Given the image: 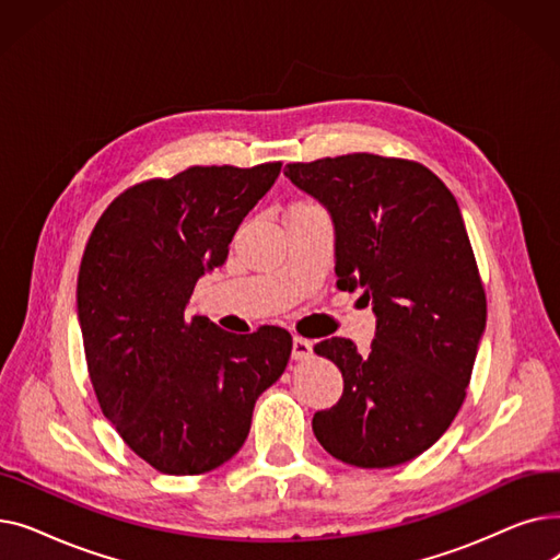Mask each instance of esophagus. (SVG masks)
Returning a JSON list of instances; mask_svg holds the SVG:
<instances>
[{
    "label": "esophagus",
    "mask_w": 560,
    "mask_h": 560,
    "mask_svg": "<svg viewBox=\"0 0 560 560\" xmlns=\"http://www.w3.org/2000/svg\"><path fill=\"white\" fill-rule=\"evenodd\" d=\"M311 354H313V342L295 336V340H292V359L306 361V359H311Z\"/></svg>",
    "instance_id": "esophagus-1"
}]
</instances>
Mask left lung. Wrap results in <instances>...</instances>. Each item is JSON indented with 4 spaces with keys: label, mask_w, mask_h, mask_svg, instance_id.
Listing matches in <instances>:
<instances>
[{
    "label": "left lung",
    "mask_w": 560,
    "mask_h": 560,
    "mask_svg": "<svg viewBox=\"0 0 560 560\" xmlns=\"http://www.w3.org/2000/svg\"><path fill=\"white\" fill-rule=\"evenodd\" d=\"M336 231L338 288L363 290L376 331L313 349L342 372V397L313 433L334 458L393 467L427 452L465 399L486 329V292L463 215L438 176L404 159L347 154L288 163Z\"/></svg>",
    "instance_id": "obj_1"
}]
</instances>
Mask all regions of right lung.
Masks as SVG:
<instances>
[{
  "instance_id": "add662e5",
  "label": "right lung",
  "mask_w": 560,
  "mask_h": 560,
  "mask_svg": "<svg viewBox=\"0 0 560 560\" xmlns=\"http://www.w3.org/2000/svg\"><path fill=\"white\" fill-rule=\"evenodd\" d=\"M281 163L188 167L110 201L88 238L77 313L102 413L163 475H203L245 443L254 404L283 374L281 327L229 334L190 315L195 283L229 243Z\"/></svg>"
}]
</instances>
